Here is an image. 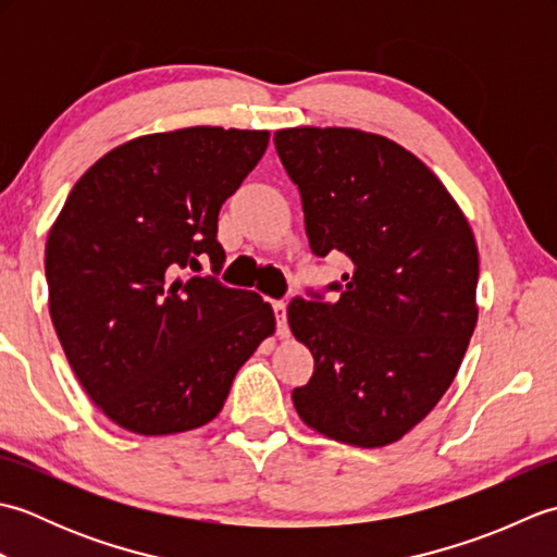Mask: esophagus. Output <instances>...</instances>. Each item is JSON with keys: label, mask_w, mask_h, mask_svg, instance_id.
<instances>
[{"label": "esophagus", "mask_w": 557, "mask_h": 557, "mask_svg": "<svg viewBox=\"0 0 557 557\" xmlns=\"http://www.w3.org/2000/svg\"><path fill=\"white\" fill-rule=\"evenodd\" d=\"M277 318V335L280 337H289V325H287V301H275L272 304Z\"/></svg>", "instance_id": "1"}]
</instances>
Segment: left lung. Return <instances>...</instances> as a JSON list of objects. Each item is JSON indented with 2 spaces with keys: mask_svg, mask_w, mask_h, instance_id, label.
<instances>
[{
  "mask_svg": "<svg viewBox=\"0 0 557 557\" xmlns=\"http://www.w3.org/2000/svg\"><path fill=\"white\" fill-rule=\"evenodd\" d=\"M299 186L315 256L345 253L337 301L294 299L287 321L313 354L294 387L301 421L354 447L397 443L453 385L479 321V248L425 164L385 136L342 126L275 132Z\"/></svg>",
  "mask_w": 557,
  "mask_h": 557,
  "instance_id": "obj_1",
  "label": "left lung"
}]
</instances>
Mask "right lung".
<instances>
[{"mask_svg": "<svg viewBox=\"0 0 557 557\" xmlns=\"http://www.w3.org/2000/svg\"><path fill=\"white\" fill-rule=\"evenodd\" d=\"M270 132L188 126L102 156L71 188L45 246L50 315L78 383L138 435L212 421L236 371L275 333L260 294L180 275L224 263L218 215Z\"/></svg>", "mask_w": 557, "mask_h": 557, "instance_id": "right-lung-1", "label": "right lung"}]
</instances>
